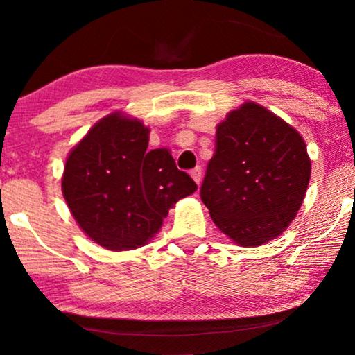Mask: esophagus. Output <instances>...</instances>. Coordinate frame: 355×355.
<instances>
[{"label": "esophagus", "mask_w": 355, "mask_h": 355, "mask_svg": "<svg viewBox=\"0 0 355 355\" xmlns=\"http://www.w3.org/2000/svg\"><path fill=\"white\" fill-rule=\"evenodd\" d=\"M191 176H192L193 181H196L197 186H198V184H200V181H202V168L200 166L193 168L192 171H191Z\"/></svg>", "instance_id": "1"}]
</instances>
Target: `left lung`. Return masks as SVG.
I'll return each mask as SVG.
<instances>
[{"mask_svg":"<svg viewBox=\"0 0 355 355\" xmlns=\"http://www.w3.org/2000/svg\"><path fill=\"white\" fill-rule=\"evenodd\" d=\"M200 197L218 230L242 247L278 237L297 215L310 181L302 135L245 101L216 128Z\"/></svg>","mask_w":355,"mask_h":355,"instance_id":"8db88e82","label":"left lung"}]
</instances>
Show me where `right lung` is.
<instances>
[{
	"label": "right lung",
	"mask_w": 355,
	"mask_h": 355,
	"mask_svg": "<svg viewBox=\"0 0 355 355\" xmlns=\"http://www.w3.org/2000/svg\"><path fill=\"white\" fill-rule=\"evenodd\" d=\"M148 128L123 113L100 119L71 150L62 196L80 230L108 250L142 247L169 208L197 191L168 148L147 150Z\"/></svg>",
	"instance_id": "1"
}]
</instances>
